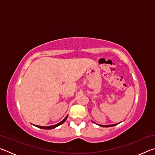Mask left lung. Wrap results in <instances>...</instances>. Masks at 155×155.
I'll use <instances>...</instances> for the list:
<instances>
[{
    "label": "left lung",
    "instance_id": "obj_1",
    "mask_svg": "<svg viewBox=\"0 0 155 155\" xmlns=\"http://www.w3.org/2000/svg\"><path fill=\"white\" fill-rule=\"evenodd\" d=\"M117 124H111V125H100L98 124L99 126H101V127H114V126H115Z\"/></svg>",
    "mask_w": 155,
    "mask_h": 155
}]
</instances>
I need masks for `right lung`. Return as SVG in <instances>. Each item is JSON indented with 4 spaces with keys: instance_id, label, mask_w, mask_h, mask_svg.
Wrapping results in <instances>:
<instances>
[{
    "instance_id": "1",
    "label": "right lung",
    "mask_w": 155,
    "mask_h": 155,
    "mask_svg": "<svg viewBox=\"0 0 155 155\" xmlns=\"http://www.w3.org/2000/svg\"><path fill=\"white\" fill-rule=\"evenodd\" d=\"M67 117H68V115L66 117H65V118L62 120L61 122H60L59 123H58V124H55V125H52V126H48V127H42V126H38V125H35V127H38V128H41V129H52V128H56V127H58V126H59V125H61V124H62L63 123H64L65 120H66V119H67Z\"/></svg>"
}]
</instances>
